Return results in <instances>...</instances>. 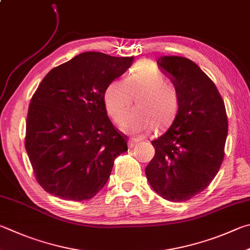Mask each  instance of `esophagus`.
<instances>
[{"mask_svg": "<svg viewBox=\"0 0 250 250\" xmlns=\"http://www.w3.org/2000/svg\"><path fill=\"white\" fill-rule=\"evenodd\" d=\"M139 142H140V141L137 140V139H130L129 140V146L130 147H133L134 145H137Z\"/></svg>", "mask_w": 250, "mask_h": 250, "instance_id": "34e87169", "label": "esophagus"}]
</instances>
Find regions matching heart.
Segmentation results:
<instances>
[{"mask_svg": "<svg viewBox=\"0 0 250 250\" xmlns=\"http://www.w3.org/2000/svg\"><path fill=\"white\" fill-rule=\"evenodd\" d=\"M137 109L125 113L121 129L131 134H140L163 126L176 116L179 108V94L174 85L166 82L164 74L149 61H140L125 79L112 80L106 85L103 101L106 111L115 121H119L128 109L131 95Z\"/></svg>", "mask_w": 250, "mask_h": 250, "instance_id": "obj_1", "label": "heart"}]
</instances>
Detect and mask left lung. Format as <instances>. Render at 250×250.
<instances>
[{
	"instance_id": "1",
	"label": "left lung",
	"mask_w": 250,
	"mask_h": 250,
	"mask_svg": "<svg viewBox=\"0 0 250 250\" xmlns=\"http://www.w3.org/2000/svg\"><path fill=\"white\" fill-rule=\"evenodd\" d=\"M179 94L170 128L152 141L155 155L145 168L151 187L168 201H187L202 192L219 171L228 137V116L215 84L187 58L157 60Z\"/></svg>"
}]
</instances>
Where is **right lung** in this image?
<instances>
[{"label": "right lung", "mask_w": 250, "mask_h": 250, "mask_svg": "<svg viewBox=\"0 0 250 250\" xmlns=\"http://www.w3.org/2000/svg\"><path fill=\"white\" fill-rule=\"evenodd\" d=\"M132 61L84 52L54 67L39 84L29 104L25 147L44 191L83 201L106 185L128 143L108 118L103 93Z\"/></svg>", "instance_id": "add662e5"}]
</instances>
